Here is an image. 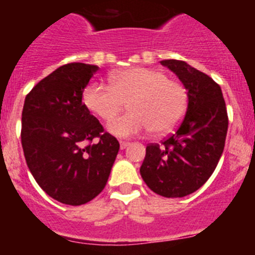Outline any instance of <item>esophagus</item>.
I'll list each match as a JSON object with an SVG mask.
<instances>
[{
	"label": "esophagus",
	"mask_w": 255,
	"mask_h": 255,
	"mask_svg": "<svg viewBox=\"0 0 255 255\" xmlns=\"http://www.w3.org/2000/svg\"><path fill=\"white\" fill-rule=\"evenodd\" d=\"M130 145L129 141H124V140H120V148L121 149H125V148H128Z\"/></svg>",
	"instance_id": "obj_1"
}]
</instances>
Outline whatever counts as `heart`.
Segmentation results:
<instances>
[{
  "label": "heart",
  "mask_w": 255,
  "mask_h": 255,
  "mask_svg": "<svg viewBox=\"0 0 255 255\" xmlns=\"http://www.w3.org/2000/svg\"><path fill=\"white\" fill-rule=\"evenodd\" d=\"M129 100L130 111L107 125L111 134L128 138L152 129L166 134L181 121L188 106L184 85L168 79L161 70L135 66L115 71L110 85L91 83L84 89L83 102L102 120H111Z\"/></svg>",
  "instance_id": "obj_1"
}]
</instances>
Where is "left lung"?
<instances>
[{
    "label": "left lung",
    "mask_w": 255,
    "mask_h": 255,
    "mask_svg": "<svg viewBox=\"0 0 255 255\" xmlns=\"http://www.w3.org/2000/svg\"><path fill=\"white\" fill-rule=\"evenodd\" d=\"M188 91V108L175 132L161 144H149L140 167L148 188L166 198L197 191L211 177L226 140V105L220 85L185 61L163 60Z\"/></svg>",
    "instance_id": "obj_1"
}]
</instances>
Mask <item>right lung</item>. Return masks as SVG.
Here are the masks:
<instances>
[{
	"instance_id": "obj_1",
	"label": "right lung",
	"mask_w": 255,
	"mask_h": 255,
	"mask_svg": "<svg viewBox=\"0 0 255 255\" xmlns=\"http://www.w3.org/2000/svg\"><path fill=\"white\" fill-rule=\"evenodd\" d=\"M97 70L82 62L60 66L31 89L22 108L21 145L29 170L49 197L69 206L100 194L120 149L83 103Z\"/></svg>"
}]
</instances>
